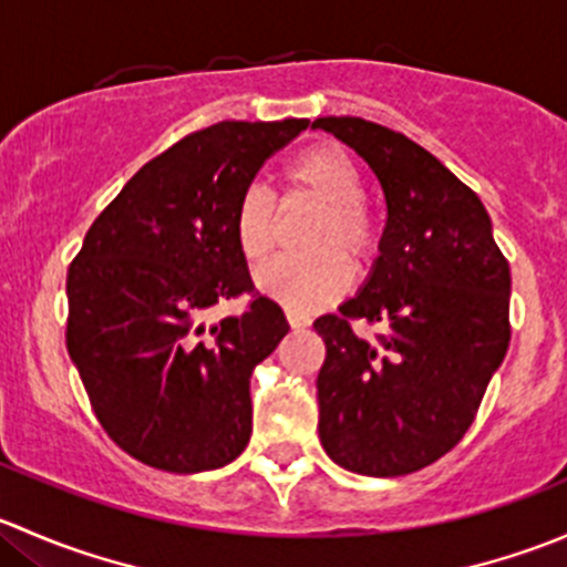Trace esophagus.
<instances>
[{
    "mask_svg": "<svg viewBox=\"0 0 567 567\" xmlns=\"http://www.w3.org/2000/svg\"><path fill=\"white\" fill-rule=\"evenodd\" d=\"M285 318H288L290 329H307L310 326V318L305 312H296V310H285Z\"/></svg>",
    "mask_w": 567,
    "mask_h": 567,
    "instance_id": "34e87169",
    "label": "esophagus"
}]
</instances>
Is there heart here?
<instances>
[{"label":"heart","mask_w":567,"mask_h":567,"mask_svg":"<svg viewBox=\"0 0 567 567\" xmlns=\"http://www.w3.org/2000/svg\"><path fill=\"white\" fill-rule=\"evenodd\" d=\"M282 208L312 205L318 216L305 230V255L282 257L257 274V288L288 310H316L329 305L368 268L381 249L379 219L362 197V173L342 147L312 145L282 169ZM233 236L249 262H262L279 241L277 205L262 188L251 186L233 210Z\"/></svg>","instance_id":"b5f03b06"}]
</instances>
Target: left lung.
Returning a JSON list of instances; mask_svg holds the SVG:
<instances>
[{
    "mask_svg": "<svg viewBox=\"0 0 567 567\" xmlns=\"http://www.w3.org/2000/svg\"><path fill=\"white\" fill-rule=\"evenodd\" d=\"M312 125L370 164L386 203L362 293L312 323L326 342L320 444L348 472L403 477L447 455L477 416L511 342V266L477 194L425 147L362 117ZM353 319L385 331L364 338Z\"/></svg>",
    "mask_w": 567,
    "mask_h": 567,
    "instance_id": "1",
    "label": "left lung"
}]
</instances>
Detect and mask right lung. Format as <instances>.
Listing matches in <instances>:
<instances>
[{
	"label": "right lung",
	"mask_w": 567,
	"mask_h": 567,
	"mask_svg": "<svg viewBox=\"0 0 567 567\" xmlns=\"http://www.w3.org/2000/svg\"><path fill=\"white\" fill-rule=\"evenodd\" d=\"M307 120H225L151 158L101 210L68 268V353L101 427L175 474L219 468L251 436L249 375L288 334L233 236L255 175ZM241 317L207 323L219 300Z\"/></svg>",
	"instance_id": "right-lung-1"
}]
</instances>
